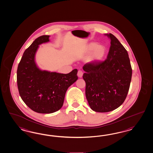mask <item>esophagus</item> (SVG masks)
Instances as JSON below:
<instances>
[{
	"instance_id": "1",
	"label": "esophagus",
	"mask_w": 153,
	"mask_h": 153,
	"mask_svg": "<svg viewBox=\"0 0 153 153\" xmlns=\"http://www.w3.org/2000/svg\"><path fill=\"white\" fill-rule=\"evenodd\" d=\"M77 76H79V78H81L83 76V72L81 70H79L78 72H77Z\"/></svg>"
}]
</instances>
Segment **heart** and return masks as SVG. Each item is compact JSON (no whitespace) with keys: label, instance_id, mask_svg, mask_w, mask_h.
<instances>
[{"label":"heart","instance_id":"obj_1","mask_svg":"<svg viewBox=\"0 0 153 153\" xmlns=\"http://www.w3.org/2000/svg\"><path fill=\"white\" fill-rule=\"evenodd\" d=\"M86 51L91 53L90 56V60L93 62H98L104 59L107 54V49L105 46L99 45L97 42H93L88 44L86 48Z\"/></svg>","mask_w":153,"mask_h":153}]
</instances>
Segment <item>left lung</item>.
<instances>
[{
  "instance_id": "8db88e82",
  "label": "left lung",
  "mask_w": 153,
  "mask_h": 153,
  "mask_svg": "<svg viewBox=\"0 0 153 153\" xmlns=\"http://www.w3.org/2000/svg\"><path fill=\"white\" fill-rule=\"evenodd\" d=\"M107 59L102 62L84 65L83 79L86 97L91 109L108 112L120 107L130 88L132 68L127 51L113 34Z\"/></svg>"
}]
</instances>
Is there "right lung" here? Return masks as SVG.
<instances>
[{
  "mask_svg": "<svg viewBox=\"0 0 153 153\" xmlns=\"http://www.w3.org/2000/svg\"><path fill=\"white\" fill-rule=\"evenodd\" d=\"M49 37L42 35L35 40L24 52L17 71L21 99L31 109L43 114L59 110L67 89L78 79L77 69L63 74L42 71L37 67L35 58L39 45L49 42Z\"/></svg>",
  "mask_w": 153,
  "mask_h": 153,
  "instance_id": "1",
  "label": "right lung"
}]
</instances>
